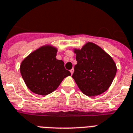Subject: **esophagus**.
Wrapping results in <instances>:
<instances>
[{"label":"esophagus","instance_id":"obj_1","mask_svg":"<svg viewBox=\"0 0 133 133\" xmlns=\"http://www.w3.org/2000/svg\"><path fill=\"white\" fill-rule=\"evenodd\" d=\"M70 72H71V74H73V72H74V69L72 68V70H70Z\"/></svg>","mask_w":133,"mask_h":133}]
</instances>
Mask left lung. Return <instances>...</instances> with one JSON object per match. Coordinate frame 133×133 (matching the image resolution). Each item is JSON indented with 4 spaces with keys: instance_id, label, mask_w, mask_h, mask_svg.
Segmentation results:
<instances>
[{
    "instance_id": "8db88e82",
    "label": "left lung",
    "mask_w": 133,
    "mask_h": 133,
    "mask_svg": "<svg viewBox=\"0 0 133 133\" xmlns=\"http://www.w3.org/2000/svg\"><path fill=\"white\" fill-rule=\"evenodd\" d=\"M77 64L72 74L80 90L88 96H98L109 89L115 78L116 64L104 50L92 42L74 49Z\"/></svg>"
}]
</instances>
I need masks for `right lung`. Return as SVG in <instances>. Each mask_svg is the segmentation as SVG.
<instances>
[{
	"mask_svg": "<svg viewBox=\"0 0 133 133\" xmlns=\"http://www.w3.org/2000/svg\"><path fill=\"white\" fill-rule=\"evenodd\" d=\"M57 49L46 45L31 52L22 61L20 73L32 92L46 96L54 91L65 78L70 76L64 62L56 59Z\"/></svg>",
	"mask_w": 133,
	"mask_h": 133,
	"instance_id": "obj_1",
	"label": "right lung"
}]
</instances>
